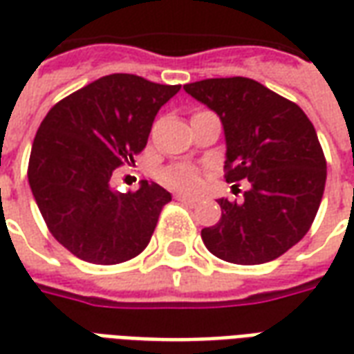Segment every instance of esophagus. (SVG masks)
Returning <instances> with one entry per match:
<instances>
[{"label":"esophagus","mask_w":354,"mask_h":354,"mask_svg":"<svg viewBox=\"0 0 354 354\" xmlns=\"http://www.w3.org/2000/svg\"><path fill=\"white\" fill-rule=\"evenodd\" d=\"M176 201H180V203H185V205H197L199 203V199H195V197H187V195H176Z\"/></svg>","instance_id":"34e87169"}]
</instances>
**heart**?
<instances>
[{"instance_id": "1", "label": "heart", "mask_w": 354, "mask_h": 354, "mask_svg": "<svg viewBox=\"0 0 354 354\" xmlns=\"http://www.w3.org/2000/svg\"><path fill=\"white\" fill-rule=\"evenodd\" d=\"M161 180L178 192H195L201 184V172L195 167L180 165V167H170L165 170Z\"/></svg>"}]
</instances>
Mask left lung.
Wrapping results in <instances>:
<instances>
[{
    "label": "left lung",
    "mask_w": 354,
    "mask_h": 354,
    "mask_svg": "<svg viewBox=\"0 0 354 354\" xmlns=\"http://www.w3.org/2000/svg\"><path fill=\"white\" fill-rule=\"evenodd\" d=\"M218 113L225 134V180H248L245 201L218 199L222 218L201 231L216 258L239 266L277 260L299 243L319 212L326 159L304 109L248 77L184 85Z\"/></svg>",
    "instance_id": "1"
}]
</instances>
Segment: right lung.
<instances>
[{
	"label": "right lung",
	"mask_w": 354,
	"mask_h": 354,
	"mask_svg": "<svg viewBox=\"0 0 354 354\" xmlns=\"http://www.w3.org/2000/svg\"><path fill=\"white\" fill-rule=\"evenodd\" d=\"M178 91L111 73L66 96L39 124L28 182L53 237L80 260L115 266L149 243L170 193L146 180L136 192L119 193L111 176L134 162L157 111Z\"/></svg>",
	"instance_id": "right-lung-1"
}]
</instances>
